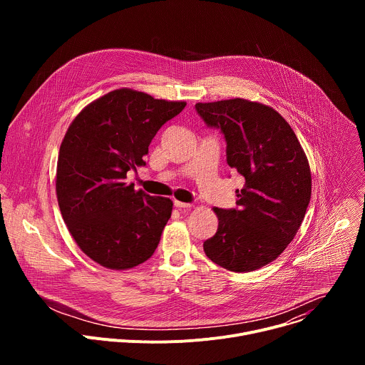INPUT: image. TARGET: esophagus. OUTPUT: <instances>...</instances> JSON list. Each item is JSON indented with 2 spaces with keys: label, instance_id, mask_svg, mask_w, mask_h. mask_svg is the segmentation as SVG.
<instances>
[{
  "label": "esophagus",
  "instance_id": "1",
  "mask_svg": "<svg viewBox=\"0 0 365 365\" xmlns=\"http://www.w3.org/2000/svg\"><path fill=\"white\" fill-rule=\"evenodd\" d=\"M175 206L178 207V210H190L193 205L192 203H185V202H180V200H175Z\"/></svg>",
  "mask_w": 365,
  "mask_h": 365
}]
</instances>
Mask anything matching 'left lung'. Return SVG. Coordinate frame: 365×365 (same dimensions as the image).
<instances>
[{"mask_svg":"<svg viewBox=\"0 0 365 365\" xmlns=\"http://www.w3.org/2000/svg\"><path fill=\"white\" fill-rule=\"evenodd\" d=\"M197 114L227 140V162L244 176L237 210L214 207L218 231L206 257L247 273L276 259L299 231L312 193L306 154L289 123L272 107L244 98L197 102Z\"/></svg>","mask_w":365,"mask_h":365,"instance_id":"1","label":"left lung"}]
</instances>
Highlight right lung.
<instances>
[{"mask_svg": "<svg viewBox=\"0 0 365 365\" xmlns=\"http://www.w3.org/2000/svg\"><path fill=\"white\" fill-rule=\"evenodd\" d=\"M186 107L130 88L92 101L73 118L61 144L56 195L78 247L99 266L133 269L153 255L173 202L125 182L160 127Z\"/></svg>", "mask_w": 365, "mask_h": 365, "instance_id": "right-lung-1", "label": "right lung"}]
</instances>
